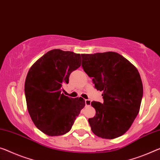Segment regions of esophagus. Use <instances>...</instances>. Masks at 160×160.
<instances>
[{
	"label": "esophagus",
	"instance_id": "obj_1",
	"mask_svg": "<svg viewBox=\"0 0 160 160\" xmlns=\"http://www.w3.org/2000/svg\"><path fill=\"white\" fill-rule=\"evenodd\" d=\"M91 103H92V101L90 99H86L85 100V104L86 106H90Z\"/></svg>",
	"mask_w": 160,
	"mask_h": 160
}]
</instances>
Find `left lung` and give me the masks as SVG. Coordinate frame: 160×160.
<instances>
[{"label": "left lung", "instance_id": "8db88e82", "mask_svg": "<svg viewBox=\"0 0 160 160\" xmlns=\"http://www.w3.org/2000/svg\"><path fill=\"white\" fill-rule=\"evenodd\" d=\"M82 68L103 92V104L92 102L96 115L88 119L95 135L114 139L124 134L139 112L143 86L138 70L116 52L82 54Z\"/></svg>", "mask_w": 160, "mask_h": 160}]
</instances>
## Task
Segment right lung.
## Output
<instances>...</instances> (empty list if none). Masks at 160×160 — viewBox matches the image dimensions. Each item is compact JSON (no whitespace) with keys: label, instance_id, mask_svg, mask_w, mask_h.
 Segmentation results:
<instances>
[{"label":"right lung","instance_id":"add662e5","mask_svg":"<svg viewBox=\"0 0 160 160\" xmlns=\"http://www.w3.org/2000/svg\"><path fill=\"white\" fill-rule=\"evenodd\" d=\"M79 53L60 49L49 51L29 69L25 82L27 108L37 128L48 136H60L71 130L85 106L82 97L62 94L71 73L79 67Z\"/></svg>","mask_w":160,"mask_h":160}]
</instances>
